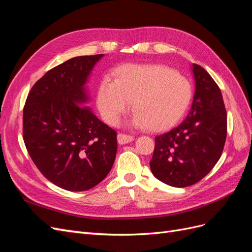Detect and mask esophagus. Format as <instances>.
<instances>
[{
    "label": "esophagus",
    "mask_w": 252,
    "mask_h": 252,
    "mask_svg": "<svg viewBox=\"0 0 252 252\" xmlns=\"http://www.w3.org/2000/svg\"><path fill=\"white\" fill-rule=\"evenodd\" d=\"M133 136L132 135H129L126 133H119L118 134V142L119 144H127L129 142L133 141Z\"/></svg>",
    "instance_id": "obj_1"
}]
</instances>
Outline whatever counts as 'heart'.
<instances>
[{"mask_svg": "<svg viewBox=\"0 0 252 252\" xmlns=\"http://www.w3.org/2000/svg\"><path fill=\"white\" fill-rule=\"evenodd\" d=\"M190 82L164 65L128 64L117 79H104L97 90V106L104 119L116 125L132 102V124L158 131L173 125L191 101Z\"/></svg>", "mask_w": 252, "mask_h": 252, "instance_id": "obj_1", "label": "heart"}]
</instances>
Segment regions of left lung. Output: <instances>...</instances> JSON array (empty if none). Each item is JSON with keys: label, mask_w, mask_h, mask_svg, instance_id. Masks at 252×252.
Instances as JSON below:
<instances>
[{"label": "left lung", "mask_w": 252, "mask_h": 252, "mask_svg": "<svg viewBox=\"0 0 252 252\" xmlns=\"http://www.w3.org/2000/svg\"><path fill=\"white\" fill-rule=\"evenodd\" d=\"M192 70L191 109L180 125L156 136L149 163L158 180L180 188L209 173L222 156L227 136V112L218 84L202 66L193 64Z\"/></svg>", "instance_id": "left-lung-1"}]
</instances>
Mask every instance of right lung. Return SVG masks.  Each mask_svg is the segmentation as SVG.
Wrapping results in <instances>:
<instances>
[{
  "label": "right lung",
  "instance_id": "obj_1",
  "mask_svg": "<svg viewBox=\"0 0 252 252\" xmlns=\"http://www.w3.org/2000/svg\"><path fill=\"white\" fill-rule=\"evenodd\" d=\"M103 55L72 58L35 82L23 109V140L36 168L53 184L84 191L103 181L118 149L117 131L82 104L84 85Z\"/></svg>",
  "mask_w": 252,
  "mask_h": 252
}]
</instances>
